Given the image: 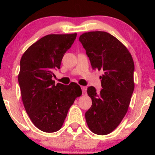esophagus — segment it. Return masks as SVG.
Segmentation results:
<instances>
[{
    "label": "esophagus",
    "mask_w": 155,
    "mask_h": 155,
    "mask_svg": "<svg viewBox=\"0 0 155 155\" xmlns=\"http://www.w3.org/2000/svg\"><path fill=\"white\" fill-rule=\"evenodd\" d=\"M81 90H82L83 91V94H86V90H87V88L85 86H81Z\"/></svg>",
    "instance_id": "obj_1"
}]
</instances>
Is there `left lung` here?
<instances>
[{
  "instance_id": "8db88e82",
  "label": "left lung",
  "mask_w": 155,
  "mask_h": 155,
  "mask_svg": "<svg viewBox=\"0 0 155 155\" xmlns=\"http://www.w3.org/2000/svg\"><path fill=\"white\" fill-rule=\"evenodd\" d=\"M79 41L85 49L91 67L103 71V89L87 88L92 105L85 113L91 132L104 135L120 124L128 111L134 90V62L130 53L116 38L104 31L84 33Z\"/></svg>"
}]
</instances>
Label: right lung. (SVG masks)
I'll use <instances>...</instances> for the list:
<instances>
[{
	"label": "right lung",
	"instance_id": "right-lung-1",
	"mask_svg": "<svg viewBox=\"0 0 155 155\" xmlns=\"http://www.w3.org/2000/svg\"><path fill=\"white\" fill-rule=\"evenodd\" d=\"M77 35H47L28 47L21 58L18 83L23 104L31 122L44 132L59 130L70 107L82 94L77 83L55 85L52 79Z\"/></svg>",
	"mask_w": 155,
	"mask_h": 155
}]
</instances>
